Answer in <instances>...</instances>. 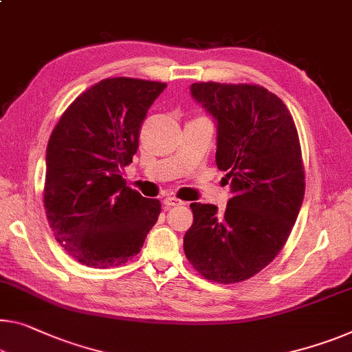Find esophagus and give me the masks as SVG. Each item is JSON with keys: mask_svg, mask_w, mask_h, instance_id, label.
<instances>
[{"mask_svg": "<svg viewBox=\"0 0 352 352\" xmlns=\"http://www.w3.org/2000/svg\"><path fill=\"white\" fill-rule=\"evenodd\" d=\"M164 204L166 208H171V206H181V204H184V201H181V199H177L175 197H166L164 199Z\"/></svg>", "mask_w": 352, "mask_h": 352, "instance_id": "obj_1", "label": "esophagus"}]
</instances>
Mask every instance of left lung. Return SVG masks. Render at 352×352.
I'll use <instances>...</instances> for the list:
<instances>
[{"label": "left lung", "instance_id": "8db88e82", "mask_svg": "<svg viewBox=\"0 0 352 352\" xmlns=\"http://www.w3.org/2000/svg\"><path fill=\"white\" fill-rule=\"evenodd\" d=\"M190 94L217 124L215 164L231 198L192 203L184 252L204 278L236 283L253 277L282 250L305 192L299 137L288 108L258 85L193 83Z\"/></svg>", "mask_w": 352, "mask_h": 352}]
</instances>
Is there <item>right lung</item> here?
<instances>
[{"label":"right lung","instance_id":"add662e5","mask_svg":"<svg viewBox=\"0 0 352 352\" xmlns=\"http://www.w3.org/2000/svg\"><path fill=\"white\" fill-rule=\"evenodd\" d=\"M165 83L105 78L64 111L47 144L44 206L56 241L89 267L121 266L142 250L159 199L126 186L124 166Z\"/></svg>","mask_w":352,"mask_h":352}]
</instances>
